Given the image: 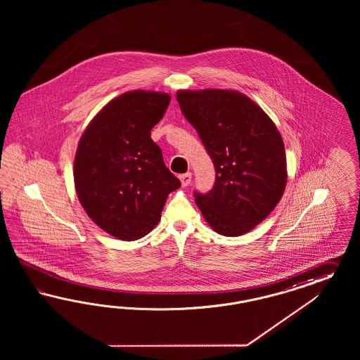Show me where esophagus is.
Instances as JSON below:
<instances>
[{
  "instance_id": "34e87169",
  "label": "esophagus",
  "mask_w": 360,
  "mask_h": 360,
  "mask_svg": "<svg viewBox=\"0 0 360 360\" xmlns=\"http://www.w3.org/2000/svg\"><path fill=\"white\" fill-rule=\"evenodd\" d=\"M191 178H193V175H191V173H185V174L179 175L181 184H182V186H184V187L190 185V182H191Z\"/></svg>"
}]
</instances>
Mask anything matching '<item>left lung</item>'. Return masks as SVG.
<instances>
[{"mask_svg": "<svg viewBox=\"0 0 360 360\" xmlns=\"http://www.w3.org/2000/svg\"><path fill=\"white\" fill-rule=\"evenodd\" d=\"M176 101L215 167L212 188L194 191L198 207L220 235L251 231L272 212L286 184L285 148L276 125L236 91H178Z\"/></svg>", "mask_w": 360, "mask_h": 360, "instance_id": "1", "label": "left lung"}]
</instances>
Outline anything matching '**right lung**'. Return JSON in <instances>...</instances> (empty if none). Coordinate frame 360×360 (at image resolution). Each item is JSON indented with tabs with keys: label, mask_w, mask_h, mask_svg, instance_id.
<instances>
[{
	"label": "right lung",
	"mask_w": 360,
	"mask_h": 360,
	"mask_svg": "<svg viewBox=\"0 0 360 360\" xmlns=\"http://www.w3.org/2000/svg\"><path fill=\"white\" fill-rule=\"evenodd\" d=\"M169 103L166 94L127 92L100 110L79 142L77 198L88 217L117 239L148 235L160 221L167 195L181 186L150 139Z\"/></svg>",
	"instance_id": "1"
}]
</instances>
